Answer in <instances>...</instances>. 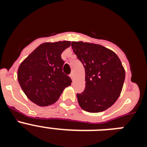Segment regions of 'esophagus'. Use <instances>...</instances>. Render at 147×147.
Returning <instances> with one entry per match:
<instances>
[{"label":"esophagus","instance_id":"esophagus-1","mask_svg":"<svg viewBox=\"0 0 147 147\" xmlns=\"http://www.w3.org/2000/svg\"><path fill=\"white\" fill-rule=\"evenodd\" d=\"M70 77L71 78L72 81L74 82V74H70Z\"/></svg>","mask_w":147,"mask_h":147}]
</instances>
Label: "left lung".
<instances>
[{
  "instance_id": "obj_1",
  "label": "left lung",
  "mask_w": 147,
  "mask_h": 147,
  "mask_svg": "<svg viewBox=\"0 0 147 147\" xmlns=\"http://www.w3.org/2000/svg\"><path fill=\"white\" fill-rule=\"evenodd\" d=\"M74 52L85 71V89L77 93L79 105L89 113L110 107L119 98L125 79V70L114 51L98 44L72 42Z\"/></svg>"
}]
</instances>
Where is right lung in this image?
<instances>
[{"mask_svg": "<svg viewBox=\"0 0 147 147\" xmlns=\"http://www.w3.org/2000/svg\"><path fill=\"white\" fill-rule=\"evenodd\" d=\"M70 41L44 42L26 58L18 70V80L28 99L40 107L55 103L71 78L62 72V51Z\"/></svg>", "mask_w": 147, "mask_h": 147, "instance_id": "obj_1", "label": "right lung"}]
</instances>
